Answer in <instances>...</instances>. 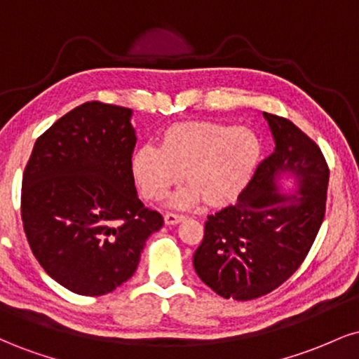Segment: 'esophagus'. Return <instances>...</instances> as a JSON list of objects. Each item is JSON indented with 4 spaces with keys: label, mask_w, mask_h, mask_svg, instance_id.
I'll return each mask as SVG.
<instances>
[{
    "label": "esophagus",
    "mask_w": 359,
    "mask_h": 359,
    "mask_svg": "<svg viewBox=\"0 0 359 359\" xmlns=\"http://www.w3.org/2000/svg\"><path fill=\"white\" fill-rule=\"evenodd\" d=\"M163 221H165V224H177V222L184 221V216H182V214L167 212L165 216H163Z\"/></svg>",
    "instance_id": "obj_1"
}]
</instances>
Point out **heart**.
<instances>
[{
  "instance_id": "1",
  "label": "heart",
  "mask_w": 359,
  "mask_h": 359,
  "mask_svg": "<svg viewBox=\"0 0 359 359\" xmlns=\"http://www.w3.org/2000/svg\"><path fill=\"white\" fill-rule=\"evenodd\" d=\"M259 160L262 142L248 128L185 121L168 126L158 148H138L131 170L147 199H163L184 174L189 187L174 197L175 205L189 208L203 197L208 205L222 208L248 189Z\"/></svg>"
}]
</instances>
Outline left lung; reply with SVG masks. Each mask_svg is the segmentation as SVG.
<instances>
[{
	"mask_svg": "<svg viewBox=\"0 0 359 359\" xmlns=\"http://www.w3.org/2000/svg\"><path fill=\"white\" fill-rule=\"evenodd\" d=\"M273 154L236 204L208 216L194 253L199 278L224 299L251 300L282 285L306 259L325 214L329 167L323 151L287 118L263 113ZM296 177L299 191L280 194L276 180Z\"/></svg>",
	"mask_w": 359,
	"mask_h": 359,
	"instance_id": "left-lung-1",
	"label": "left lung"
}]
</instances>
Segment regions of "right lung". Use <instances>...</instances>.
I'll return each mask as SVG.
<instances>
[{"label":"right lung","instance_id":"1","mask_svg":"<svg viewBox=\"0 0 359 359\" xmlns=\"http://www.w3.org/2000/svg\"><path fill=\"white\" fill-rule=\"evenodd\" d=\"M131 109L84 102L35 142L23 172L22 221L35 258L62 287L97 297L133 277L163 226L135 189Z\"/></svg>","mask_w":359,"mask_h":359}]
</instances>
